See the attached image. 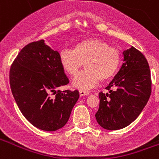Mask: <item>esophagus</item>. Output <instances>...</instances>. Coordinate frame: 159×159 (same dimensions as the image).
<instances>
[{"label": "esophagus", "instance_id": "1", "mask_svg": "<svg viewBox=\"0 0 159 159\" xmlns=\"http://www.w3.org/2000/svg\"><path fill=\"white\" fill-rule=\"evenodd\" d=\"M89 95V92H87V91H84V90H80V96H84V95Z\"/></svg>", "mask_w": 159, "mask_h": 159}]
</instances>
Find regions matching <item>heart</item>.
<instances>
[{"label": "heart", "mask_w": 159, "mask_h": 159, "mask_svg": "<svg viewBox=\"0 0 159 159\" xmlns=\"http://www.w3.org/2000/svg\"><path fill=\"white\" fill-rule=\"evenodd\" d=\"M121 61L118 49L95 38L76 42L72 49L64 48L60 52V64L70 75L75 76L84 63L86 69L72 82L73 86L80 89H89L101 80H110L119 71Z\"/></svg>", "instance_id": "1"}]
</instances>
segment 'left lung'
Returning a JSON list of instances; mask_svg holds the SVG:
<instances>
[{"label":"left lung","instance_id":"left-lung-1","mask_svg":"<svg viewBox=\"0 0 159 159\" xmlns=\"http://www.w3.org/2000/svg\"><path fill=\"white\" fill-rule=\"evenodd\" d=\"M123 64L106 88L99 94V107L95 118L109 130L123 129L143 111L151 94V71L145 57L132 46L123 52Z\"/></svg>","mask_w":159,"mask_h":159}]
</instances>
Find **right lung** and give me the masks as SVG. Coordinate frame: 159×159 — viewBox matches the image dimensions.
I'll use <instances>...</instances> for the list:
<instances>
[{
  "label": "right lung",
  "mask_w": 159,
  "mask_h": 159,
  "mask_svg": "<svg viewBox=\"0 0 159 159\" xmlns=\"http://www.w3.org/2000/svg\"><path fill=\"white\" fill-rule=\"evenodd\" d=\"M9 80L22 115L34 127L46 131L64 127L80 97L77 90H58L69 80L60 64L59 52L44 40L21 49L12 64Z\"/></svg>",
  "instance_id": "obj_1"
}]
</instances>
